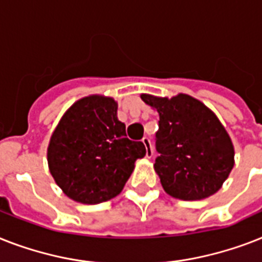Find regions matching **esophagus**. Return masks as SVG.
Masks as SVG:
<instances>
[{"label":"esophagus","instance_id":"34e87169","mask_svg":"<svg viewBox=\"0 0 262 262\" xmlns=\"http://www.w3.org/2000/svg\"><path fill=\"white\" fill-rule=\"evenodd\" d=\"M142 144L145 145V149H146V157L150 159L153 156V148H152V144H150V140L148 137H144L142 138Z\"/></svg>","mask_w":262,"mask_h":262}]
</instances>
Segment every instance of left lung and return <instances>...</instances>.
I'll return each instance as SVG.
<instances>
[{
	"label": "left lung",
	"mask_w": 262,
	"mask_h": 262,
	"mask_svg": "<svg viewBox=\"0 0 262 262\" xmlns=\"http://www.w3.org/2000/svg\"><path fill=\"white\" fill-rule=\"evenodd\" d=\"M159 113L155 171L168 195L199 201L215 193L234 167V146L211 110L187 94H141Z\"/></svg>",
	"instance_id": "8db88e82"
}]
</instances>
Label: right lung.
I'll return each mask as SVG.
<instances>
[{"label":"right lung","instance_id":"obj_1","mask_svg":"<svg viewBox=\"0 0 262 262\" xmlns=\"http://www.w3.org/2000/svg\"><path fill=\"white\" fill-rule=\"evenodd\" d=\"M145 145L126 137L125 124L117 118V102L90 95L64 113L51 136L48 167L55 182L72 201L97 205L122 191L145 156Z\"/></svg>","mask_w":262,"mask_h":262}]
</instances>
